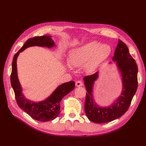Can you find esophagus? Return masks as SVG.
Wrapping results in <instances>:
<instances>
[{
  "label": "esophagus",
  "instance_id": "esophagus-1",
  "mask_svg": "<svg viewBox=\"0 0 146 146\" xmlns=\"http://www.w3.org/2000/svg\"><path fill=\"white\" fill-rule=\"evenodd\" d=\"M76 86H83V82L82 81H80V80H78V81L76 82Z\"/></svg>",
  "mask_w": 146,
  "mask_h": 146
}]
</instances>
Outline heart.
I'll return each instance as SVG.
<instances>
[{"instance_id": "b5f03b06", "label": "heart", "mask_w": 146, "mask_h": 146, "mask_svg": "<svg viewBox=\"0 0 146 146\" xmlns=\"http://www.w3.org/2000/svg\"><path fill=\"white\" fill-rule=\"evenodd\" d=\"M111 52V48L109 44H101L99 42L92 41L71 49L68 54V62L73 67H81L85 64V70L92 72L110 56Z\"/></svg>"}]
</instances>
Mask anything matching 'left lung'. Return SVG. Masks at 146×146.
I'll return each instance as SVG.
<instances>
[{
	"label": "left lung",
	"mask_w": 146,
	"mask_h": 146,
	"mask_svg": "<svg viewBox=\"0 0 146 146\" xmlns=\"http://www.w3.org/2000/svg\"><path fill=\"white\" fill-rule=\"evenodd\" d=\"M120 72L122 79V91L115 102L108 107H100L95 103L93 97V86L98 78V72L83 78L87 93L85 102V111L92 122L102 123L109 122L122 115L127 111L136 91L137 82V66L130 54L126 44L119 40L112 58Z\"/></svg>",
	"instance_id": "8db88e82"
}]
</instances>
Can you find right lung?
I'll use <instances>...</instances> for the list:
<instances>
[{
	"label": "right lung",
	"instance_id": "right-lung-1",
	"mask_svg": "<svg viewBox=\"0 0 146 146\" xmlns=\"http://www.w3.org/2000/svg\"><path fill=\"white\" fill-rule=\"evenodd\" d=\"M52 48L55 46L51 36H42L30 38L25 42L16 54L14 55L12 64L11 83L14 90L15 100L21 109L33 119L41 122L52 120L56 119L60 113V102L64 96L75 88V82L70 81L58 86L53 93L44 100L35 102L24 97L22 87L19 81L17 70V58L21 52L31 46Z\"/></svg>",
	"mask_w": 146,
	"mask_h": 146
}]
</instances>
